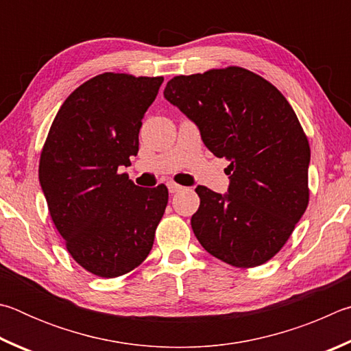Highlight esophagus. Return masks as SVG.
Segmentation results:
<instances>
[{
    "label": "esophagus",
    "mask_w": 351,
    "mask_h": 351,
    "mask_svg": "<svg viewBox=\"0 0 351 351\" xmlns=\"http://www.w3.org/2000/svg\"><path fill=\"white\" fill-rule=\"evenodd\" d=\"M168 189H169V193H171V194H176V193L182 191L183 186L177 185V183H174V182H169V183H168Z\"/></svg>",
    "instance_id": "obj_1"
}]
</instances>
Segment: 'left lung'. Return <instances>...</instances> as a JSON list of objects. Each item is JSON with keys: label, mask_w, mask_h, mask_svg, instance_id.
<instances>
[{"label": "left lung", "mask_w": 351, "mask_h": 351, "mask_svg": "<svg viewBox=\"0 0 351 351\" xmlns=\"http://www.w3.org/2000/svg\"><path fill=\"white\" fill-rule=\"evenodd\" d=\"M163 95L230 166L228 193L197 186L195 237L232 267L265 263L284 247L308 205L310 145L290 103L242 67L169 80Z\"/></svg>", "instance_id": "obj_1"}]
</instances>
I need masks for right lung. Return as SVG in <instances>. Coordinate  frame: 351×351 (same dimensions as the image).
I'll return each instance as SVG.
<instances>
[{
	"mask_svg": "<svg viewBox=\"0 0 351 351\" xmlns=\"http://www.w3.org/2000/svg\"><path fill=\"white\" fill-rule=\"evenodd\" d=\"M163 77L106 72L66 98L40 157V185L66 248L89 273L117 278L143 262L168 205V188L119 174Z\"/></svg>",
	"mask_w": 351,
	"mask_h": 351,
	"instance_id": "1",
	"label": "right lung"
}]
</instances>
